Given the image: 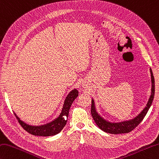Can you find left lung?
Wrapping results in <instances>:
<instances>
[{
  "label": "left lung",
  "mask_w": 159,
  "mask_h": 159,
  "mask_svg": "<svg viewBox=\"0 0 159 159\" xmlns=\"http://www.w3.org/2000/svg\"><path fill=\"white\" fill-rule=\"evenodd\" d=\"M150 74H151V79H152V92L150 97L149 98L146 107L143 109L141 113L138 116H136L133 119L129 120L123 121L120 123H111L109 121L105 120L99 115L96 110L94 101L92 100V106H91V114L94 119L95 123L97 126L102 131L105 132L113 134H125L129 133L134 129L137 127L140 123L141 122L143 119H144L146 114L150 109L152 101L154 100V92H155V83H154V78L153 76V73L150 68Z\"/></svg>",
  "instance_id": "obj_1"
}]
</instances>
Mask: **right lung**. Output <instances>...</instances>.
I'll return each instance as SVG.
<instances>
[{
	"instance_id": "right-lung-1",
	"label": "right lung",
	"mask_w": 159,
	"mask_h": 159,
	"mask_svg": "<svg viewBox=\"0 0 159 159\" xmlns=\"http://www.w3.org/2000/svg\"><path fill=\"white\" fill-rule=\"evenodd\" d=\"M78 96H79V92L77 89H74L71 90L65 98L63 109H62L61 113L59 115V116L52 122L47 123L45 125L39 126L29 125L22 121L15 113L14 114L21 127H23L25 130H26L31 134L40 136H54L60 132L66 125L70 107Z\"/></svg>"
}]
</instances>
